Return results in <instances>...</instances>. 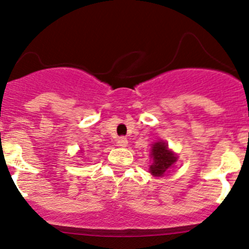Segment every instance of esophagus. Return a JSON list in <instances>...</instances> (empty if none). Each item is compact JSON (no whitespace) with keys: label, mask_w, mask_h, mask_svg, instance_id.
<instances>
[{"label":"esophagus","mask_w":249,"mask_h":249,"mask_svg":"<svg viewBox=\"0 0 249 249\" xmlns=\"http://www.w3.org/2000/svg\"><path fill=\"white\" fill-rule=\"evenodd\" d=\"M117 144L119 147H126L127 146V139L126 137H119L117 140Z\"/></svg>","instance_id":"obj_1"}]
</instances>
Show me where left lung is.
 Masks as SVG:
<instances>
[{
  "label": "left lung",
  "instance_id": "1",
  "mask_svg": "<svg viewBox=\"0 0 249 249\" xmlns=\"http://www.w3.org/2000/svg\"><path fill=\"white\" fill-rule=\"evenodd\" d=\"M151 156L153 163L149 166V173L158 178L165 175L166 171L178 160L176 154L168 148V144L164 141H157L152 144Z\"/></svg>",
  "mask_w": 249,
  "mask_h": 249
}]
</instances>
